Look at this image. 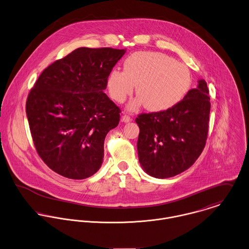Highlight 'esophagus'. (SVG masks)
Wrapping results in <instances>:
<instances>
[{"instance_id":"34e87169","label":"esophagus","mask_w":249,"mask_h":249,"mask_svg":"<svg viewBox=\"0 0 249 249\" xmlns=\"http://www.w3.org/2000/svg\"><path fill=\"white\" fill-rule=\"evenodd\" d=\"M131 120H132L131 116H129V115H127V114H125V115L122 116V121L125 122V123H128V122H130Z\"/></svg>"}]
</instances>
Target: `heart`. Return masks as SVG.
I'll list each match as a JSON object with an SVG mask.
<instances>
[{"instance_id": "heart-1", "label": "heart", "mask_w": 249, "mask_h": 249, "mask_svg": "<svg viewBox=\"0 0 249 249\" xmlns=\"http://www.w3.org/2000/svg\"><path fill=\"white\" fill-rule=\"evenodd\" d=\"M124 71L112 70L107 79L109 96L123 103L137 86L139 98L131 105L137 108L165 111L179 104L190 89L192 77L183 63L159 52H136L124 61Z\"/></svg>"}]
</instances>
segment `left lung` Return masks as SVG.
<instances>
[{"label": "left lung", "mask_w": 249, "mask_h": 249, "mask_svg": "<svg viewBox=\"0 0 249 249\" xmlns=\"http://www.w3.org/2000/svg\"><path fill=\"white\" fill-rule=\"evenodd\" d=\"M210 112L209 88L202 79L176 107L139 114L138 155L143 171L168 178L190 168L205 148Z\"/></svg>", "instance_id": "8db88e82"}]
</instances>
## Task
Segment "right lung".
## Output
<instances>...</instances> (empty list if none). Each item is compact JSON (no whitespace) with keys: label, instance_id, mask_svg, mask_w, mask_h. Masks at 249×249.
<instances>
[{"label":"right lung","instance_id":"1","mask_svg":"<svg viewBox=\"0 0 249 249\" xmlns=\"http://www.w3.org/2000/svg\"><path fill=\"white\" fill-rule=\"evenodd\" d=\"M124 53L79 47L44 69L30 90L26 113L33 142L55 173L84 179L101 168L105 138L121 112L104 90Z\"/></svg>","mask_w":249,"mask_h":249}]
</instances>
